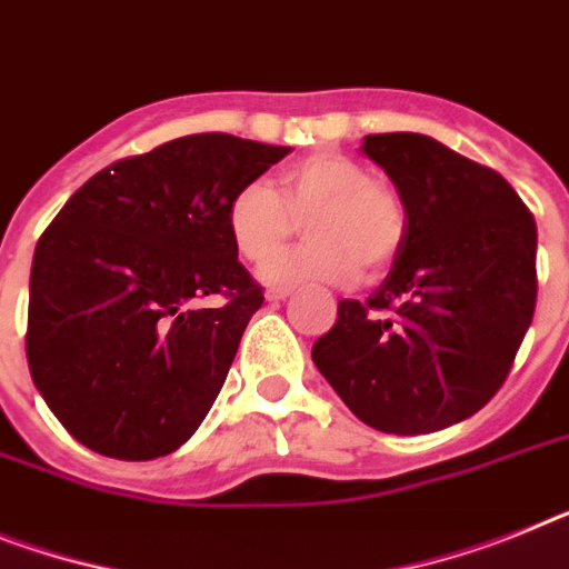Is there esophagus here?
<instances>
[{"label": "esophagus", "instance_id": "34e87169", "mask_svg": "<svg viewBox=\"0 0 569 569\" xmlns=\"http://www.w3.org/2000/svg\"><path fill=\"white\" fill-rule=\"evenodd\" d=\"M290 288H270L267 290V302H281V299H288Z\"/></svg>", "mask_w": 569, "mask_h": 569}]
</instances>
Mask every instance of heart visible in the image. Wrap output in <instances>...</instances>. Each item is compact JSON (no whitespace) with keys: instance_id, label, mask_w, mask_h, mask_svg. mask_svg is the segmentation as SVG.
I'll list each match as a JSON object with an SVG mask.
<instances>
[{"instance_id":"obj_1","label":"heart","mask_w":569,"mask_h":569,"mask_svg":"<svg viewBox=\"0 0 569 569\" xmlns=\"http://www.w3.org/2000/svg\"><path fill=\"white\" fill-rule=\"evenodd\" d=\"M227 236L241 259L267 261L308 227L310 244L264 267L273 284L380 276L395 264L409 232L406 201L388 181L373 178L357 158L310 154L279 178V192L247 181L227 201Z\"/></svg>"}]
</instances>
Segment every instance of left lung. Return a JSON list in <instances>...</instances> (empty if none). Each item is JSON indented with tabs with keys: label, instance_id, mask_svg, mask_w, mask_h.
Returning <instances> with one entry per match:
<instances>
[{
	"label": "left lung",
	"instance_id": "left-lung-1",
	"mask_svg": "<svg viewBox=\"0 0 569 569\" xmlns=\"http://www.w3.org/2000/svg\"><path fill=\"white\" fill-rule=\"evenodd\" d=\"M362 152L409 210L400 256L366 302L342 299L313 362L371 429L429 435L498 395L536 313V218L489 167L415 132Z\"/></svg>",
	"mask_w": 569,
	"mask_h": 569
}]
</instances>
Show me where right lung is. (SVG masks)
Listing matches in <instances>:
<instances>
[{
  "mask_svg": "<svg viewBox=\"0 0 569 569\" xmlns=\"http://www.w3.org/2000/svg\"><path fill=\"white\" fill-rule=\"evenodd\" d=\"M288 152L224 132L174 138L91 174L46 227L26 353L74 440L152 460L201 426L264 302L227 236V201Z\"/></svg>",
  "mask_w": 569,
  "mask_h": 569,
  "instance_id": "add662e5",
  "label": "right lung"
}]
</instances>
